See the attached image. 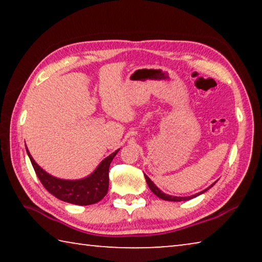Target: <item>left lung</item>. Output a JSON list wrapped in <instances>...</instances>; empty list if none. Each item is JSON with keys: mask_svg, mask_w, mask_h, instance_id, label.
<instances>
[{"mask_svg": "<svg viewBox=\"0 0 262 262\" xmlns=\"http://www.w3.org/2000/svg\"><path fill=\"white\" fill-rule=\"evenodd\" d=\"M144 178H145V180H147V184H148V186H149V188L151 189V192H152L155 195H157V196H158L159 199H162V200H165V201H173V202L187 201V200H190V199L196 198V196H199V195H201V194H203L205 192H207L208 189L211 188L212 186H214V185L216 184V181H215V183L212 184V185H210L208 188L203 189V190H201V192H199V193L194 194V195H190V196H173V195H168V194L163 193L162 190L159 189V188L157 187V186L152 183L151 180H150V178H149V177H148L147 174H144Z\"/></svg>", "mask_w": 262, "mask_h": 262, "instance_id": "obj_1", "label": "left lung"}]
</instances>
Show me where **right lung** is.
Returning a JSON list of instances; mask_svg holds the SVG:
<instances>
[{
  "instance_id": "add662e5",
  "label": "right lung",
  "mask_w": 262,
  "mask_h": 262,
  "mask_svg": "<svg viewBox=\"0 0 262 262\" xmlns=\"http://www.w3.org/2000/svg\"><path fill=\"white\" fill-rule=\"evenodd\" d=\"M119 149L103 159L99 165L96 167V170L85 178L66 180L53 177L50 173H47L45 170H42L34 162L28 148H26V152L29 155L35 173H37L39 180L41 181L43 187L59 200L77 206L94 205V203L99 202L105 196L108 190L110 164L113 161Z\"/></svg>"
}]
</instances>
